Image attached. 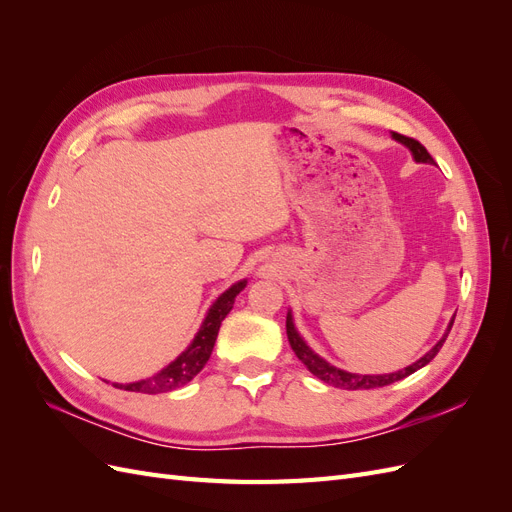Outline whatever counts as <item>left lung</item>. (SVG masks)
Wrapping results in <instances>:
<instances>
[{
  "label": "left lung",
  "mask_w": 512,
  "mask_h": 512,
  "mask_svg": "<svg viewBox=\"0 0 512 512\" xmlns=\"http://www.w3.org/2000/svg\"><path fill=\"white\" fill-rule=\"evenodd\" d=\"M393 138H395V141H399L401 145H406V147L412 151V156H414V160H416V162H427V164H433V158L429 156L427 149H425L421 143H418V141H414V138L404 136V134H397V132H393ZM453 322H455V318L451 320V324H448V329H446V333H444V337L440 339V342H438L436 346H433L425 356H421V359H418L416 363L408 365L406 369L393 371V374H380V376L350 374V371H344V369H339V367H333L331 363L324 361L322 356H318L312 348H309V346L303 342V337L299 335V331L294 329V322H292V314H290V312H288V316H286V333H288L290 348L294 350V354L299 356V361H301L309 371H312V374H314L316 378H320L322 382H327V384H331V386H337V389L356 391V389H380V386L393 384V382H397V380H404L406 376L414 374L416 369L425 367V365L433 359V356H436V354L440 352L442 344L446 342L448 333H451Z\"/></svg>",
  "instance_id": "left-lung-1"
}]
</instances>
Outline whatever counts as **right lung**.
<instances>
[{"label": "right lung", "mask_w": 512, "mask_h": 512, "mask_svg": "<svg viewBox=\"0 0 512 512\" xmlns=\"http://www.w3.org/2000/svg\"><path fill=\"white\" fill-rule=\"evenodd\" d=\"M245 284H247L245 280L237 282L235 286H230L226 292L220 294L218 301L209 307L203 327L198 329L188 350H183L173 363L160 371V374L151 376L147 380H138V382H130V384H113V386H117V389H123V391H132V393L158 395V393H168L173 389H179V386H183V384H188L209 361V356L215 346V339H218L220 324L230 314L232 305H235V297L245 288Z\"/></svg>", "instance_id": "add662e5"}]
</instances>
